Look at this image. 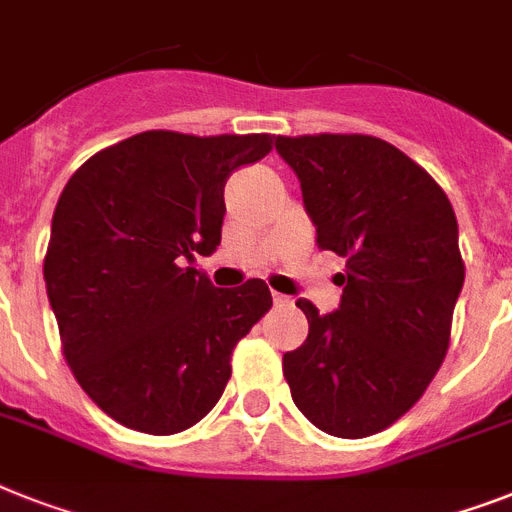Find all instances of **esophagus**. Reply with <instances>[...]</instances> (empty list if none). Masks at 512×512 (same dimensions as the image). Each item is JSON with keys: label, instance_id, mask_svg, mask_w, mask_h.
I'll list each match as a JSON object with an SVG mask.
<instances>
[{"label": "esophagus", "instance_id": "34e87169", "mask_svg": "<svg viewBox=\"0 0 512 512\" xmlns=\"http://www.w3.org/2000/svg\"><path fill=\"white\" fill-rule=\"evenodd\" d=\"M272 301H274V306H280V308L293 306V301H290L287 295H280V293H274V295H272Z\"/></svg>", "mask_w": 512, "mask_h": 512}]
</instances>
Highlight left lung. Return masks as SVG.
I'll return each mask as SVG.
<instances>
[{
	"label": "left lung",
	"instance_id": "obj_1",
	"mask_svg": "<svg viewBox=\"0 0 512 512\" xmlns=\"http://www.w3.org/2000/svg\"><path fill=\"white\" fill-rule=\"evenodd\" d=\"M274 146L301 180L316 246L345 259L335 314L295 303L308 337L282 356V374L316 429L371 437L411 411L450 348L466 277L453 204L374 135H277Z\"/></svg>",
	"mask_w": 512,
	"mask_h": 512
}]
</instances>
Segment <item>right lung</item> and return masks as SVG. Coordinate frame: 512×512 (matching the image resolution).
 I'll return each mask as SVG.
<instances>
[{
	"mask_svg": "<svg viewBox=\"0 0 512 512\" xmlns=\"http://www.w3.org/2000/svg\"><path fill=\"white\" fill-rule=\"evenodd\" d=\"M274 135L146 130L96 151L67 180L44 256L62 356L117 424L167 437L198 424L232 350L272 308L264 280L214 287L196 266L222 240L225 183Z\"/></svg>",
	"mask_w": 512,
	"mask_h": 512,
	"instance_id": "add662e5",
	"label": "right lung"
}]
</instances>
